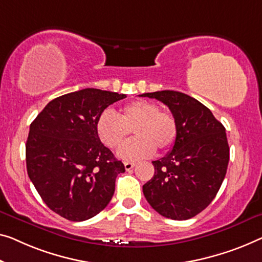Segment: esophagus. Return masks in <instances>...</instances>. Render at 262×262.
Returning <instances> with one entry per match:
<instances>
[{
  "label": "esophagus",
  "instance_id": "obj_1",
  "mask_svg": "<svg viewBox=\"0 0 262 262\" xmlns=\"http://www.w3.org/2000/svg\"><path fill=\"white\" fill-rule=\"evenodd\" d=\"M135 167V163L134 162H124V168H126V170H130Z\"/></svg>",
  "mask_w": 262,
  "mask_h": 262
}]
</instances>
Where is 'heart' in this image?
Returning <instances> with one entry per match:
<instances>
[{"label": "heart", "instance_id": "obj_1", "mask_svg": "<svg viewBox=\"0 0 262 262\" xmlns=\"http://www.w3.org/2000/svg\"><path fill=\"white\" fill-rule=\"evenodd\" d=\"M134 129L136 139L119 150L124 160H140L155 153V148L165 151L177 142V119L168 112L160 111L158 104L147 100H136L121 109L120 115L113 109H104L96 121V134L104 146L116 149Z\"/></svg>", "mask_w": 262, "mask_h": 262}]
</instances>
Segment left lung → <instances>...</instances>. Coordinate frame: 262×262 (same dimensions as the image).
Listing matches in <instances>:
<instances>
[{
	"label": "left lung",
	"mask_w": 262,
	"mask_h": 262,
	"mask_svg": "<svg viewBox=\"0 0 262 262\" xmlns=\"http://www.w3.org/2000/svg\"><path fill=\"white\" fill-rule=\"evenodd\" d=\"M169 108L177 119V142L165 158L153 161L154 177L142 187L144 198L162 216L187 220L215 198L229 161L226 129L194 97L175 91L144 93Z\"/></svg>",
	"instance_id": "left-lung-1"
}]
</instances>
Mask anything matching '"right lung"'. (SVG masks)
I'll list each match as a JSON object with an SVG mask.
<instances>
[{
  "instance_id": "right-lung-1",
  "label": "right lung",
  "mask_w": 262,
  "mask_h": 262,
  "mask_svg": "<svg viewBox=\"0 0 262 262\" xmlns=\"http://www.w3.org/2000/svg\"><path fill=\"white\" fill-rule=\"evenodd\" d=\"M124 94L85 88L47 104L30 124L26 162L30 181L53 212L88 220L112 200L123 163L96 134V121Z\"/></svg>"
}]
</instances>
